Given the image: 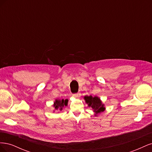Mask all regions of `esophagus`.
<instances>
[{"label":"esophagus","mask_w":152,"mask_h":152,"mask_svg":"<svg viewBox=\"0 0 152 152\" xmlns=\"http://www.w3.org/2000/svg\"><path fill=\"white\" fill-rule=\"evenodd\" d=\"M80 93H75V94H73V96L75 98H79L80 97Z\"/></svg>","instance_id":"obj_1"}]
</instances>
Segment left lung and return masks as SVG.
Returning a JSON list of instances; mask_svg holds the SVG:
<instances>
[{
  "label": "left lung",
  "mask_w": 152,
  "mask_h": 152,
  "mask_svg": "<svg viewBox=\"0 0 152 152\" xmlns=\"http://www.w3.org/2000/svg\"><path fill=\"white\" fill-rule=\"evenodd\" d=\"M84 99L86 103L88 104L89 107L92 108L93 111L95 113L96 116L98 114L103 112L105 110L104 104H103L100 98H98V96H84Z\"/></svg>",
  "instance_id": "obj_1"
}]
</instances>
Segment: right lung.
Returning a JSON list of instances; mask_svg holds the SVG:
<instances>
[{"label": "right lung", "instance_id": "add662e5", "mask_svg": "<svg viewBox=\"0 0 152 152\" xmlns=\"http://www.w3.org/2000/svg\"><path fill=\"white\" fill-rule=\"evenodd\" d=\"M67 104H68V99H65V100H64L63 99H56L55 100V102H54L53 107H54L55 110L61 111L65 106H67Z\"/></svg>", "mask_w": 152, "mask_h": 152}]
</instances>
